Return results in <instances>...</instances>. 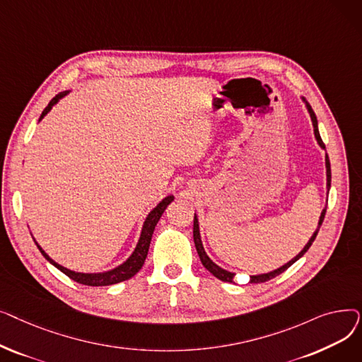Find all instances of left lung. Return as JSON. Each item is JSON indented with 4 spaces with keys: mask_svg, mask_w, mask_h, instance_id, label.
Wrapping results in <instances>:
<instances>
[{
    "mask_svg": "<svg viewBox=\"0 0 362 362\" xmlns=\"http://www.w3.org/2000/svg\"><path fill=\"white\" fill-rule=\"evenodd\" d=\"M302 100H303V103H305L307 110H308L310 116H311V122H313V126H314V135H315V139H317L318 145H320L322 149H326V145L322 144L321 136H320V132H318V123H317L315 112L313 111V108H311V105L308 104V101H305V98H302ZM326 171H327V189H330V183H332V170H330V161H329L327 154H326ZM325 216H326V208H325V210L321 211V216H320V220H318V227H317V230L314 232V235L311 236V239L308 240V243H307L305 246H303V250H302V251H300L295 258H292L289 262H286L284 265H281V267H280V269H277V270H273V272H270V273H264V274L251 276V277H250V281H251V283H264V281H267V280L274 279L276 276L281 274L283 272H286L295 261H298L303 254H305V252L310 250V246L313 245V242H314V239H315V236H317V233H318V230H320V226H321L322 220H325ZM194 242H195L197 251H198L199 259H201V262H202L204 267H205L208 272H210L213 276H216L217 279H220L221 281H229V283H233L235 273H230V272H227V270H223L221 267H218V265H217L216 262H213V261L210 259V257L206 255V252H205V250H204V246H202V242H201V235H199V223H198V217H197V214H195V217H194Z\"/></svg>",
    "mask_w": 362,
    "mask_h": 362,
    "instance_id": "1",
    "label": "left lung"
}]
</instances>
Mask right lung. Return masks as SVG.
<instances>
[{"label": "right lung", "mask_w": 362, "mask_h": 362, "mask_svg": "<svg viewBox=\"0 0 362 362\" xmlns=\"http://www.w3.org/2000/svg\"><path fill=\"white\" fill-rule=\"evenodd\" d=\"M69 93V90H64V92H60L59 95H55V97L49 101V104L45 107V110L42 111L41 117H40V122L47 116V114L49 112V110L59 103L63 97H66V95ZM175 199L173 195H168L165 197L156 208L152 210L148 217L145 218L144 221V226H142V232H141V238L138 240V245L135 251L132 252V255L123 262L120 264L119 267L112 269V270H108V272H104V273H76V272H71L66 267H63V265L57 264L52 258L48 257V254L41 248L40 245H37L36 242V246L37 250L41 251V254L54 265V267L59 269L60 272H63L66 276H69L71 280L78 281L81 284H86V286H108V284H116V283H120V281H124L130 277L135 276L141 269L142 265L145 262V258L148 255V250H149V243H151V238H152V233H154V229L160 220V217L163 216L164 210L167 208V205Z\"/></svg>", "instance_id": "1"}]
</instances>
